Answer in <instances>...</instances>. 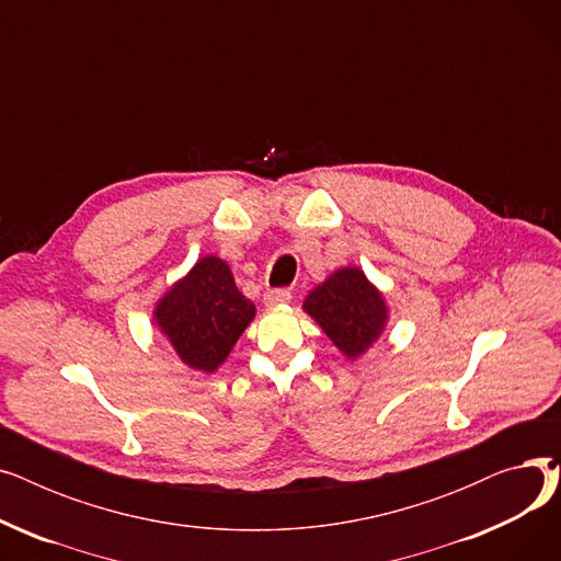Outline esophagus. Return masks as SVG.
Returning a JSON list of instances; mask_svg holds the SVG:
<instances>
[{"label":"esophagus","instance_id":"esophagus-1","mask_svg":"<svg viewBox=\"0 0 561 561\" xmlns=\"http://www.w3.org/2000/svg\"><path fill=\"white\" fill-rule=\"evenodd\" d=\"M265 307H284L290 302V293L286 288H271L263 293Z\"/></svg>","mask_w":561,"mask_h":561}]
</instances>
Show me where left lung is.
I'll return each instance as SVG.
<instances>
[{"label":"left lung","mask_w":561,"mask_h":561,"mask_svg":"<svg viewBox=\"0 0 561 561\" xmlns=\"http://www.w3.org/2000/svg\"><path fill=\"white\" fill-rule=\"evenodd\" d=\"M254 313V305L236 288L229 265L209 254L157 302L154 322L186 366L216 373Z\"/></svg>","instance_id":"1"}]
</instances>
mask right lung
<instances>
[{"instance_id": "obj_1", "label": "right lung", "mask_w": 561, "mask_h": 561, "mask_svg": "<svg viewBox=\"0 0 561 561\" xmlns=\"http://www.w3.org/2000/svg\"><path fill=\"white\" fill-rule=\"evenodd\" d=\"M302 309L347 359H359L385 334L389 309L364 271L347 265L316 286Z\"/></svg>"}]
</instances>
